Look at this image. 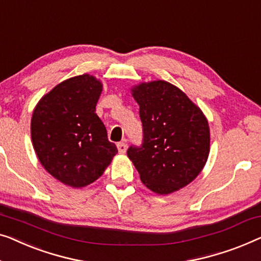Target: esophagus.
<instances>
[{
    "label": "esophagus",
    "instance_id": "1",
    "mask_svg": "<svg viewBox=\"0 0 261 261\" xmlns=\"http://www.w3.org/2000/svg\"><path fill=\"white\" fill-rule=\"evenodd\" d=\"M118 150L120 154H124L127 150V143L126 142H119L118 143Z\"/></svg>",
    "mask_w": 261,
    "mask_h": 261
}]
</instances>
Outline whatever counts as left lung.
<instances>
[{"mask_svg":"<svg viewBox=\"0 0 261 261\" xmlns=\"http://www.w3.org/2000/svg\"><path fill=\"white\" fill-rule=\"evenodd\" d=\"M140 107L142 145L127 155L143 185L156 194H169L192 182L210 154L206 116L182 90L167 81L143 82L132 88Z\"/></svg>","mask_w":261,"mask_h":261,"instance_id":"8db88e82","label":"left lung"}]
</instances>
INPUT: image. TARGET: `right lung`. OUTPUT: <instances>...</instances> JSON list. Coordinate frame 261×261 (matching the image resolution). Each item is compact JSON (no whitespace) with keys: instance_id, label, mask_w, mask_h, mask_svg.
Returning a JSON list of instances; mask_svg holds the SVG:
<instances>
[{"instance_id":"add662e5","label":"right lung","mask_w":261,"mask_h":261,"mask_svg":"<svg viewBox=\"0 0 261 261\" xmlns=\"http://www.w3.org/2000/svg\"><path fill=\"white\" fill-rule=\"evenodd\" d=\"M101 92L96 77L79 75L55 86L33 112L30 133L41 165L70 187L99 179L118 153L95 113Z\"/></svg>"}]
</instances>
